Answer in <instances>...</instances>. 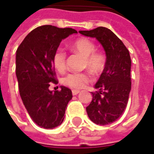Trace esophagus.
I'll return each instance as SVG.
<instances>
[{
  "mask_svg": "<svg viewBox=\"0 0 154 154\" xmlns=\"http://www.w3.org/2000/svg\"><path fill=\"white\" fill-rule=\"evenodd\" d=\"M79 93H80V91L77 90V89H74V90H72V95H77Z\"/></svg>",
  "mask_w": 154,
  "mask_h": 154,
  "instance_id": "1",
  "label": "esophagus"
}]
</instances>
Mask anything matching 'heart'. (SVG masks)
Here are the masks:
<instances>
[{"mask_svg": "<svg viewBox=\"0 0 154 154\" xmlns=\"http://www.w3.org/2000/svg\"><path fill=\"white\" fill-rule=\"evenodd\" d=\"M70 49L84 56L83 67L90 70L94 74H99L103 71L106 64L104 55L96 51V45L88 38H79L70 45ZM52 64L55 69L62 73L66 69V53L63 49L59 48L54 52ZM92 81L89 72H71L63 78V83L72 88H82L86 84Z\"/></svg>", "mask_w": 154, "mask_h": 154, "instance_id": "obj_1", "label": "heart"}]
</instances>
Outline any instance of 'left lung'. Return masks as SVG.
<instances>
[{"label":"left lung","instance_id":"8db88e82","mask_svg":"<svg viewBox=\"0 0 154 154\" xmlns=\"http://www.w3.org/2000/svg\"><path fill=\"white\" fill-rule=\"evenodd\" d=\"M82 35L96 38L106 53V64L92 93L93 99L86 108L91 121L98 125L116 121L126 108L131 88L129 51L110 29L99 27L89 31H79Z\"/></svg>","mask_w":154,"mask_h":154}]
</instances>
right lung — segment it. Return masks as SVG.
<instances>
[{"mask_svg":"<svg viewBox=\"0 0 154 154\" xmlns=\"http://www.w3.org/2000/svg\"><path fill=\"white\" fill-rule=\"evenodd\" d=\"M77 30L44 25L34 29L20 44L16 55V75L20 96L33 122L40 127L53 129L60 125L72 91L61 87L60 91L49 90L57 84L52 56L60 43Z\"/></svg>","mask_w":154,"mask_h":154,"instance_id":"obj_1","label":"right lung"}]
</instances>
